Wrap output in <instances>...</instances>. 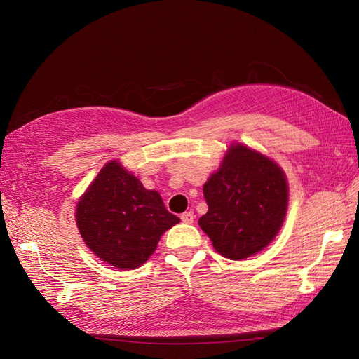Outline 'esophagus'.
<instances>
[{"label":"esophagus","mask_w":359,"mask_h":359,"mask_svg":"<svg viewBox=\"0 0 359 359\" xmlns=\"http://www.w3.org/2000/svg\"><path fill=\"white\" fill-rule=\"evenodd\" d=\"M194 220V214L193 211H187V212H182L181 214V222L182 223H187V224H191Z\"/></svg>","instance_id":"obj_1"}]
</instances>
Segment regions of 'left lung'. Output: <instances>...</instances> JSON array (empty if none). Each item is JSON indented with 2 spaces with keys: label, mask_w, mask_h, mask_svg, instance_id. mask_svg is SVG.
I'll use <instances>...</instances> for the list:
<instances>
[{
  "label": "left lung",
  "mask_w": 359,
  "mask_h": 359,
  "mask_svg": "<svg viewBox=\"0 0 359 359\" xmlns=\"http://www.w3.org/2000/svg\"><path fill=\"white\" fill-rule=\"evenodd\" d=\"M208 212L199 219L217 253L240 260L264 250L283 226L287 178L277 163L243 144L227 148L203 186Z\"/></svg>",
  "instance_id": "left-lung-1"
}]
</instances>
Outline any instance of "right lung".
<instances>
[{
    "mask_svg": "<svg viewBox=\"0 0 359 359\" xmlns=\"http://www.w3.org/2000/svg\"><path fill=\"white\" fill-rule=\"evenodd\" d=\"M85 244L106 264L135 269L156 252L161 235L180 223L160 193L142 186L118 160L107 161L76 205Z\"/></svg>",
    "mask_w": 359,
    "mask_h": 359,
    "instance_id": "right-lung-1",
    "label": "right lung"
}]
</instances>
